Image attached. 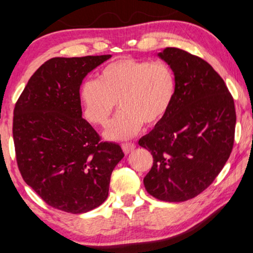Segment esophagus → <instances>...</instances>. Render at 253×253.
<instances>
[{
	"mask_svg": "<svg viewBox=\"0 0 253 253\" xmlns=\"http://www.w3.org/2000/svg\"><path fill=\"white\" fill-rule=\"evenodd\" d=\"M121 147H123V151L125 152V154H128L134 150L135 144H133V142H124V144L121 145Z\"/></svg>",
	"mask_w": 253,
	"mask_h": 253,
	"instance_id": "esophagus-1",
	"label": "esophagus"
}]
</instances>
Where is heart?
<instances>
[{"instance_id":"b5f03b06","label":"heart","mask_w":253,"mask_h":253,"mask_svg":"<svg viewBox=\"0 0 253 253\" xmlns=\"http://www.w3.org/2000/svg\"><path fill=\"white\" fill-rule=\"evenodd\" d=\"M176 94V79L167 63L125 57L108 63L97 80L82 84L80 100L84 115L105 126L117 108L121 111L107 127L108 139L134 136L142 125H156L169 113Z\"/></svg>"}]
</instances>
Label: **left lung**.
<instances>
[{"label":"left lung","mask_w":253,"mask_h":253,"mask_svg":"<svg viewBox=\"0 0 253 253\" xmlns=\"http://www.w3.org/2000/svg\"><path fill=\"white\" fill-rule=\"evenodd\" d=\"M158 56L173 69L176 94L169 113L139 145L153 156L146 191L163 202H186L213 182L234 141L233 97L210 63L179 48Z\"/></svg>","instance_id":"1"}]
</instances>
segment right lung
I'll return each mask as SVG.
<instances>
[{
	"instance_id": "right-lung-1",
	"label": "right lung",
	"mask_w": 253,
	"mask_h": 253,
	"mask_svg": "<svg viewBox=\"0 0 253 253\" xmlns=\"http://www.w3.org/2000/svg\"><path fill=\"white\" fill-rule=\"evenodd\" d=\"M112 55L53 57L36 71L14 109L17 166L27 185L51 208L86 213L107 199L124 152L101 142L82 119L80 86Z\"/></svg>"
}]
</instances>
